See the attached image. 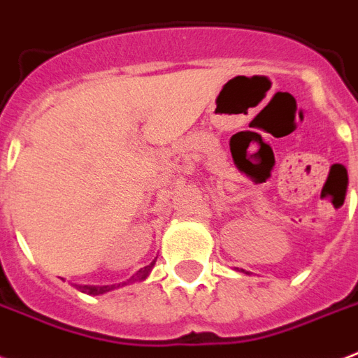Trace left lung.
I'll return each instance as SVG.
<instances>
[{"mask_svg": "<svg viewBox=\"0 0 358 358\" xmlns=\"http://www.w3.org/2000/svg\"><path fill=\"white\" fill-rule=\"evenodd\" d=\"M241 271H243V269H241ZM243 273H247V271H243Z\"/></svg>", "mask_w": 358, "mask_h": 358, "instance_id": "left-lung-1", "label": "left lung"}]
</instances>
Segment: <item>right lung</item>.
Wrapping results in <instances>:
<instances>
[{
  "mask_svg": "<svg viewBox=\"0 0 358 358\" xmlns=\"http://www.w3.org/2000/svg\"><path fill=\"white\" fill-rule=\"evenodd\" d=\"M154 264H156V260L152 262V264H148V266L143 267V269H139V271H137V278H139V280H145V278L150 275ZM113 288L115 286H80L81 292H83V294H89V295L108 294V292H111Z\"/></svg>",
  "mask_w": 358,
  "mask_h": 358,
  "instance_id": "1",
  "label": "right lung"
}]
</instances>
